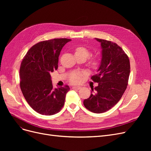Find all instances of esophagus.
Returning <instances> with one entry per match:
<instances>
[{
  "mask_svg": "<svg viewBox=\"0 0 151 151\" xmlns=\"http://www.w3.org/2000/svg\"><path fill=\"white\" fill-rule=\"evenodd\" d=\"M72 89H81V87L80 86H73L72 87Z\"/></svg>",
  "mask_w": 151,
  "mask_h": 151,
  "instance_id": "1",
  "label": "esophagus"
}]
</instances>
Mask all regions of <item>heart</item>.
I'll use <instances>...</instances> for the list:
<instances>
[{
    "instance_id": "b5f03b06",
    "label": "heart",
    "mask_w": 151,
    "mask_h": 151,
    "mask_svg": "<svg viewBox=\"0 0 151 151\" xmlns=\"http://www.w3.org/2000/svg\"><path fill=\"white\" fill-rule=\"evenodd\" d=\"M75 55L76 56H83L86 57V58L88 57L90 55V51L88 49L84 47H77L75 50ZM99 60L98 57H94L93 58L91 63L93 65H96L98 64ZM82 74L81 73H75L73 74L70 78V83L73 84H78L81 81L82 79Z\"/></svg>"
}]
</instances>
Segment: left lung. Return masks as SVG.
Here are the masks:
<instances>
[{"label":"left lung","instance_id":"8db88e82","mask_svg":"<svg viewBox=\"0 0 151 151\" xmlns=\"http://www.w3.org/2000/svg\"><path fill=\"white\" fill-rule=\"evenodd\" d=\"M95 39L101 43V60L98 73L91 79L98 86L92 89L94 93L83 103L90 111L101 113L110 109L122 97L128 85L130 65L127 55L116 43Z\"/></svg>","mask_w":151,"mask_h":151}]
</instances>
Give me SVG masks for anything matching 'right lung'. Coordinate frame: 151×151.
Masks as SVG:
<instances>
[{
  "label": "right lung",
  "mask_w": 151,
  "mask_h": 151,
  "mask_svg": "<svg viewBox=\"0 0 151 151\" xmlns=\"http://www.w3.org/2000/svg\"><path fill=\"white\" fill-rule=\"evenodd\" d=\"M70 39L55 38L39 42L32 47L22 60L20 88L26 101L35 111L52 115L64 105L68 86L53 88L51 73L58 68V57Z\"/></svg>",
  "instance_id": "right-lung-1"
}]
</instances>
